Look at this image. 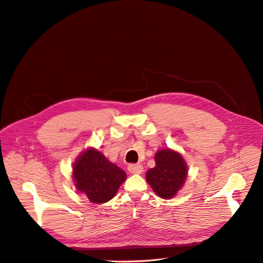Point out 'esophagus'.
<instances>
[{
    "mask_svg": "<svg viewBox=\"0 0 263 263\" xmlns=\"http://www.w3.org/2000/svg\"><path fill=\"white\" fill-rule=\"evenodd\" d=\"M128 171L132 173V174H141L143 172V167L141 164H129L128 165Z\"/></svg>",
    "mask_w": 263,
    "mask_h": 263,
    "instance_id": "obj_1",
    "label": "esophagus"
}]
</instances>
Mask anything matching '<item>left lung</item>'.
<instances>
[{"instance_id": "obj_1", "label": "left lung", "mask_w": 263, "mask_h": 263, "mask_svg": "<svg viewBox=\"0 0 263 263\" xmlns=\"http://www.w3.org/2000/svg\"><path fill=\"white\" fill-rule=\"evenodd\" d=\"M156 166L146 173V181L161 198H173L183 186L187 166L182 156L171 149H161L155 156Z\"/></svg>"}]
</instances>
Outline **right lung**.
I'll use <instances>...</instances> for the list:
<instances>
[{
    "instance_id": "right-lung-1",
    "label": "right lung",
    "mask_w": 263,
    "mask_h": 263,
    "mask_svg": "<svg viewBox=\"0 0 263 263\" xmlns=\"http://www.w3.org/2000/svg\"><path fill=\"white\" fill-rule=\"evenodd\" d=\"M72 174L78 191L83 192L92 203H104L112 199L126 179L124 171L93 148L78 158Z\"/></svg>"
}]
</instances>
